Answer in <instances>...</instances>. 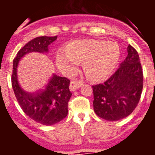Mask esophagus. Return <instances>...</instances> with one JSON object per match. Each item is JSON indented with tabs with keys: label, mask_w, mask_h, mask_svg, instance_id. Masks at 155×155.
Instances as JSON below:
<instances>
[{
	"label": "esophagus",
	"mask_w": 155,
	"mask_h": 155,
	"mask_svg": "<svg viewBox=\"0 0 155 155\" xmlns=\"http://www.w3.org/2000/svg\"><path fill=\"white\" fill-rule=\"evenodd\" d=\"M83 84H84V82L82 81H72L70 84V90L73 91H75L80 87H81Z\"/></svg>",
	"instance_id": "obj_1"
}]
</instances>
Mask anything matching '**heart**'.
Returning <instances> with one entry per match:
<instances>
[{"label":"heart","instance_id":"b5f03b06","mask_svg":"<svg viewBox=\"0 0 155 155\" xmlns=\"http://www.w3.org/2000/svg\"><path fill=\"white\" fill-rule=\"evenodd\" d=\"M121 56L118 43L114 41L78 39L70 42L56 54L58 68L66 75H74L80 62L88 78L100 81L107 78L116 69Z\"/></svg>","mask_w":155,"mask_h":155}]
</instances>
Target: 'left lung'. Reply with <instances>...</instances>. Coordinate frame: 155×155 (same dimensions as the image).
Masks as SVG:
<instances>
[{"instance_id": "8db88e82", "label": "left lung", "mask_w": 155, "mask_h": 155, "mask_svg": "<svg viewBox=\"0 0 155 155\" xmlns=\"http://www.w3.org/2000/svg\"><path fill=\"white\" fill-rule=\"evenodd\" d=\"M127 57L103 84L92 86L94 113L100 118L117 121L133 113L143 89V71L138 53L127 47Z\"/></svg>"}]
</instances>
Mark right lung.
I'll return each instance as SVG.
<instances>
[{
    "mask_svg": "<svg viewBox=\"0 0 155 155\" xmlns=\"http://www.w3.org/2000/svg\"><path fill=\"white\" fill-rule=\"evenodd\" d=\"M57 39V36L36 37L18 52L13 61L12 84L19 105L31 120L46 126L54 125L68 116V104L72 95L69 90L70 80L53 74L42 89L28 92L19 84L17 69L19 61L25 54L48 53L49 46Z\"/></svg>",
    "mask_w": 155,
    "mask_h": 155,
    "instance_id": "1",
    "label": "right lung"
}]
</instances>
